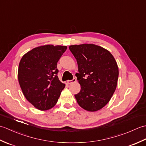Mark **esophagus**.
I'll list each match as a JSON object with an SVG mask.
<instances>
[{"mask_svg":"<svg viewBox=\"0 0 146 146\" xmlns=\"http://www.w3.org/2000/svg\"><path fill=\"white\" fill-rule=\"evenodd\" d=\"M76 79L75 78H73V80H68V81H67L66 82H67L68 84H71V83H72L76 82Z\"/></svg>","mask_w":146,"mask_h":146,"instance_id":"34e87169","label":"esophagus"}]
</instances>
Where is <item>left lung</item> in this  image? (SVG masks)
Listing matches in <instances>:
<instances>
[{
	"label": "left lung",
	"instance_id": "8db88e82",
	"mask_svg": "<svg viewBox=\"0 0 146 146\" xmlns=\"http://www.w3.org/2000/svg\"><path fill=\"white\" fill-rule=\"evenodd\" d=\"M69 49L76 58L77 80L81 90L75 95L78 105L89 111L100 110L115 91L119 68L113 55L94 44L71 45Z\"/></svg>",
	"mask_w": 146,
	"mask_h": 146
}]
</instances>
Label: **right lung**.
<instances>
[{
    "mask_svg": "<svg viewBox=\"0 0 146 146\" xmlns=\"http://www.w3.org/2000/svg\"><path fill=\"white\" fill-rule=\"evenodd\" d=\"M66 49V46H41L21 58L19 83L24 97L37 109L53 107L65 87L57 76V63Z\"/></svg>",
    "mask_w": 146,
    "mask_h": 146,
    "instance_id": "1",
    "label": "right lung"
}]
</instances>
